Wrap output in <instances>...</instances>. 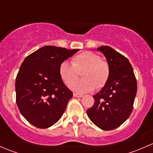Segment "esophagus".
<instances>
[{"label":"esophagus","mask_w":153,"mask_h":153,"mask_svg":"<svg viewBox=\"0 0 153 153\" xmlns=\"http://www.w3.org/2000/svg\"><path fill=\"white\" fill-rule=\"evenodd\" d=\"M73 96L74 97H77V98H82L84 95H81V94H78V93H73Z\"/></svg>","instance_id":"1"}]
</instances>
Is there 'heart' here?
Here are the masks:
<instances>
[{
    "label": "heart",
    "mask_w": 153,
    "mask_h": 153,
    "mask_svg": "<svg viewBox=\"0 0 153 153\" xmlns=\"http://www.w3.org/2000/svg\"><path fill=\"white\" fill-rule=\"evenodd\" d=\"M82 72L83 78L74 82ZM59 74L67 86L80 93L91 92L95 88L101 89L106 85L110 75L109 64L98 54L84 52L75 55L72 63L64 61L60 64ZM74 83H73V82Z\"/></svg>",
    "instance_id": "obj_1"
}]
</instances>
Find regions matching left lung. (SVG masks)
Listing matches in <instances>:
<instances>
[{
	"label": "left lung",
	"mask_w": 153,
	"mask_h": 153,
	"mask_svg": "<svg viewBox=\"0 0 153 153\" xmlns=\"http://www.w3.org/2000/svg\"><path fill=\"white\" fill-rule=\"evenodd\" d=\"M107 60L110 75L106 85L95 95L94 105L86 113L103 130L116 129L125 122L133 109L137 81L127 58L108 46L98 47Z\"/></svg>",
	"instance_id": "obj_1"
}]
</instances>
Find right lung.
Segmentation results:
<instances>
[{"mask_svg": "<svg viewBox=\"0 0 153 153\" xmlns=\"http://www.w3.org/2000/svg\"><path fill=\"white\" fill-rule=\"evenodd\" d=\"M78 50L45 46L24 59L15 81L16 103L33 126L46 129L62 116L72 92L63 82L59 67Z\"/></svg>", "mask_w": 153, "mask_h": 153, "instance_id": "add662e5", "label": "right lung"}]
</instances>
